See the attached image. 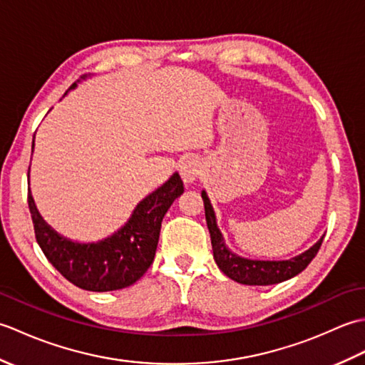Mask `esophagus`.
Listing matches in <instances>:
<instances>
[{"label":"esophagus","instance_id":"obj_1","mask_svg":"<svg viewBox=\"0 0 365 365\" xmlns=\"http://www.w3.org/2000/svg\"><path fill=\"white\" fill-rule=\"evenodd\" d=\"M200 173V163L196 158H185L180 165V175L185 183H192Z\"/></svg>","mask_w":365,"mask_h":365}]
</instances>
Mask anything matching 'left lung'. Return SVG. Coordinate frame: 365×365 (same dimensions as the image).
<instances>
[{
	"label": "left lung",
	"instance_id": "obj_1",
	"mask_svg": "<svg viewBox=\"0 0 365 365\" xmlns=\"http://www.w3.org/2000/svg\"><path fill=\"white\" fill-rule=\"evenodd\" d=\"M202 200L205 207L207 226L212 238L215 262L222 273L235 282L245 285H273L284 282L287 279L299 274L312 262L323 243L324 235L307 251L289 260H252L240 257L226 246L218 224H216V216L210 199H208L205 191H202Z\"/></svg>",
	"mask_w": 365,
	"mask_h": 365
}]
</instances>
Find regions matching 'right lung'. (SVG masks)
Returning <instances> with one entry per match:
<instances>
[{
  "mask_svg": "<svg viewBox=\"0 0 365 365\" xmlns=\"http://www.w3.org/2000/svg\"><path fill=\"white\" fill-rule=\"evenodd\" d=\"M75 86L76 83L71 89ZM182 192L183 182L174 173L136 205L125 226L96 243H78L59 235L43 221L29 190L28 205L36 240L51 265L83 290L113 292L133 285L149 269L157 251L161 221Z\"/></svg>",
  "mask_w": 365,
  "mask_h": 365,
  "instance_id": "obj_1",
  "label": "right lung"
}]
</instances>
